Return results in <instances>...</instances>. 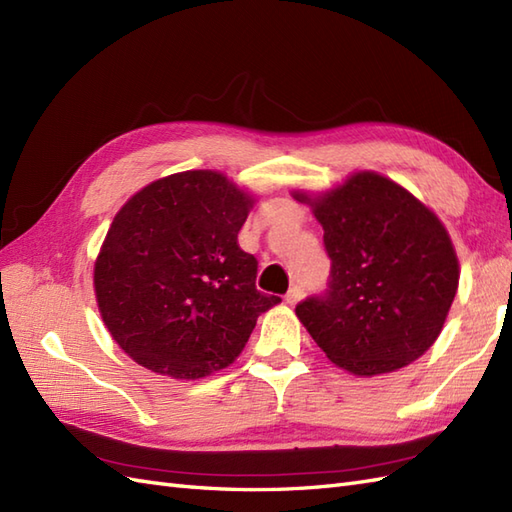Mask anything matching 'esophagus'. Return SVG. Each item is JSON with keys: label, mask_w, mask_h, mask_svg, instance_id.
I'll list each match as a JSON object with an SVG mask.
<instances>
[{"label": "esophagus", "mask_w": 512, "mask_h": 512, "mask_svg": "<svg viewBox=\"0 0 512 512\" xmlns=\"http://www.w3.org/2000/svg\"><path fill=\"white\" fill-rule=\"evenodd\" d=\"M303 287H300V285H294V287H290V292H287L285 294V303L287 305H290V307H294V305H298V300L300 298H303Z\"/></svg>", "instance_id": "obj_1"}]
</instances>
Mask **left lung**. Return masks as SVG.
<instances>
[{"label": "left lung", "instance_id": "left-lung-1", "mask_svg": "<svg viewBox=\"0 0 512 512\" xmlns=\"http://www.w3.org/2000/svg\"><path fill=\"white\" fill-rule=\"evenodd\" d=\"M292 196L318 218L333 261L326 296L296 307L313 342L359 378L417 361L441 335L461 277L439 216L376 170Z\"/></svg>", "mask_w": 512, "mask_h": 512}]
</instances>
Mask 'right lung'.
Returning <instances> with one entry per match:
<instances>
[{"mask_svg": "<svg viewBox=\"0 0 512 512\" xmlns=\"http://www.w3.org/2000/svg\"><path fill=\"white\" fill-rule=\"evenodd\" d=\"M257 196L220 170L147 183L116 212L93 268L108 333L142 368L205 378L240 357L261 313L257 259L238 231Z\"/></svg>", "mask_w": 512, "mask_h": 512, "instance_id": "1", "label": "right lung"}]
</instances>
